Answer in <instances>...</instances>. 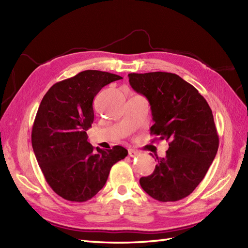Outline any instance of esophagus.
I'll list each match as a JSON object with an SVG mask.
<instances>
[{
	"label": "esophagus",
	"mask_w": 248,
	"mask_h": 248,
	"mask_svg": "<svg viewBox=\"0 0 248 248\" xmlns=\"http://www.w3.org/2000/svg\"><path fill=\"white\" fill-rule=\"evenodd\" d=\"M128 152H129V155L130 156H135V155H139V151L135 150V149H129Z\"/></svg>",
	"instance_id": "1"
}]
</instances>
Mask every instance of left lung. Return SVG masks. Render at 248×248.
<instances>
[{
	"instance_id": "obj_1",
	"label": "left lung",
	"mask_w": 248,
	"mask_h": 248,
	"mask_svg": "<svg viewBox=\"0 0 248 248\" xmlns=\"http://www.w3.org/2000/svg\"><path fill=\"white\" fill-rule=\"evenodd\" d=\"M130 85L150 103L155 124L150 134L168 141L154 172L140 179L144 191L159 202L188 196L202 181L218 149L212 110L191 84L170 72L129 73ZM154 156V155H152Z\"/></svg>"
}]
</instances>
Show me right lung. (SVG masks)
I'll return each mask as SVG.
<instances>
[{"mask_svg":"<svg viewBox=\"0 0 248 248\" xmlns=\"http://www.w3.org/2000/svg\"><path fill=\"white\" fill-rule=\"evenodd\" d=\"M121 77L85 70L55 83L41 100L31 129V146L46 183L69 202L93 198L108 180L110 168L128 155L121 146L103 150L88 143L93 101L101 88Z\"/></svg>","mask_w":248,"mask_h":248,"instance_id":"right-lung-1","label":"right lung"}]
</instances>
